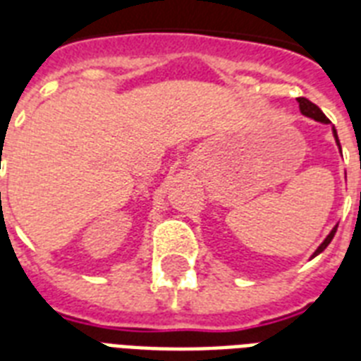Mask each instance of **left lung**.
Masks as SVG:
<instances>
[{
    "label": "left lung",
    "instance_id": "left-lung-1",
    "mask_svg": "<svg viewBox=\"0 0 361 361\" xmlns=\"http://www.w3.org/2000/svg\"><path fill=\"white\" fill-rule=\"evenodd\" d=\"M298 104H300V112H302L303 116H307V118H311V120H314V121H320V123H330V120L326 118L324 112H322V110H320L319 106H317V104L311 103L309 99L298 97ZM334 136H336L337 146H339V149H341V144H339V138H337V130L336 129H334ZM336 232H337V226H334L330 234L326 236V240L322 241V243H320V245H319V249H317V251L313 252V257L320 255V252L324 251L326 247L330 245V241L334 240V236H336ZM313 257H311V258H313Z\"/></svg>",
    "mask_w": 361,
    "mask_h": 361
}]
</instances>
